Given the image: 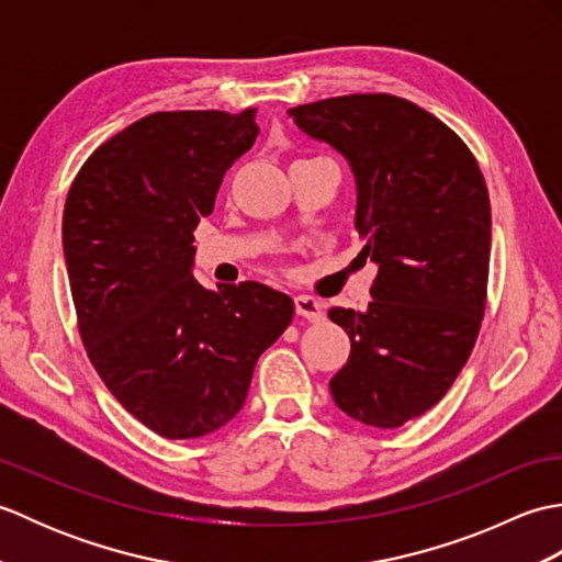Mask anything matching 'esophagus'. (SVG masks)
<instances>
[{"label":"esophagus","mask_w":562,"mask_h":562,"mask_svg":"<svg viewBox=\"0 0 562 562\" xmlns=\"http://www.w3.org/2000/svg\"><path fill=\"white\" fill-rule=\"evenodd\" d=\"M294 308H296V314L308 318V321H321V316H324V304L306 294L294 296Z\"/></svg>","instance_id":"esophagus-1"}]
</instances>
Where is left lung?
I'll return each instance as SVG.
<instances>
[{
  "label": "left lung",
  "mask_w": 562,
  "mask_h": 562,
  "mask_svg": "<svg viewBox=\"0 0 562 562\" xmlns=\"http://www.w3.org/2000/svg\"><path fill=\"white\" fill-rule=\"evenodd\" d=\"M288 113L348 159L360 256L379 268L367 312H328L350 336L333 401L357 423L401 427L441 401L479 338L491 268L485 178L453 130L391 93Z\"/></svg>",
  "instance_id": "1"
}]
</instances>
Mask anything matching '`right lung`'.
Here are the masks:
<instances>
[{
	"mask_svg": "<svg viewBox=\"0 0 562 562\" xmlns=\"http://www.w3.org/2000/svg\"><path fill=\"white\" fill-rule=\"evenodd\" d=\"M256 135V109L151 113L83 161L65 202L83 348L123 408L166 439L229 423L294 316L290 296L260 282L210 292L193 278V232Z\"/></svg>",
	"mask_w": 562,
	"mask_h": 562,
	"instance_id": "add662e5",
	"label": "right lung"
}]
</instances>
